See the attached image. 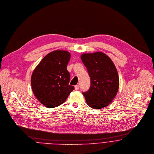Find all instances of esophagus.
<instances>
[{"instance_id":"esophagus-1","label":"esophagus","mask_w":154,"mask_h":154,"mask_svg":"<svg viewBox=\"0 0 154 154\" xmlns=\"http://www.w3.org/2000/svg\"><path fill=\"white\" fill-rule=\"evenodd\" d=\"M79 88V85H76L75 86V90H78Z\"/></svg>"}]
</instances>
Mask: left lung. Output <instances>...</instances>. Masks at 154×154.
Returning a JSON list of instances; mask_svg holds the SVG:
<instances>
[{"mask_svg":"<svg viewBox=\"0 0 154 154\" xmlns=\"http://www.w3.org/2000/svg\"><path fill=\"white\" fill-rule=\"evenodd\" d=\"M81 58L91 80L90 89L82 93L88 105L95 109L107 106L115 97L119 88L115 66L107 55L101 52L83 54Z\"/></svg>","mask_w":154,"mask_h":154,"instance_id":"8db88e82","label":"left lung"}]
</instances>
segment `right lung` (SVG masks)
<instances>
[{
  "label": "right lung",
  "instance_id": "add662e5",
  "mask_svg": "<svg viewBox=\"0 0 154 154\" xmlns=\"http://www.w3.org/2000/svg\"><path fill=\"white\" fill-rule=\"evenodd\" d=\"M70 54L55 50L48 54L35 69L31 85L37 99L45 107H57L64 102L75 89L69 85L70 73L67 66Z\"/></svg>",
  "mask_w": 154,
  "mask_h": 154
}]
</instances>
